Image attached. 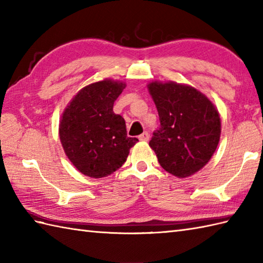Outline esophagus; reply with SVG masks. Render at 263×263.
<instances>
[{
    "label": "esophagus",
    "mask_w": 263,
    "mask_h": 263,
    "mask_svg": "<svg viewBox=\"0 0 263 263\" xmlns=\"http://www.w3.org/2000/svg\"><path fill=\"white\" fill-rule=\"evenodd\" d=\"M139 140L142 142H146L149 140V133L148 132H143L141 136H139Z\"/></svg>",
    "instance_id": "34e87169"
}]
</instances>
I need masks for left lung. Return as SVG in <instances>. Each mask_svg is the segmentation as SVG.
<instances>
[{"label": "left lung", "mask_w": 263, "mask_h": 263, "mask_svg": "<svg viewBox=\"0 0 263 263\" xmlns=\"http://www.w3.org/2000/svg\"><path fill=\"white\" fill-rule=\"evenodd\" d=\"M148 90L160 127L149 142L163 168L185 178L208 164L219 143L221 122L216 106L192 86L153 81Z\"/></svg>", "instance_id": "1"}]
</instances>
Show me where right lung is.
I'll return each mask as SVG.
<instances>
[{"label":"right lung","mask_w":263,"mask_h":263,"mask_svg":"<svg viewBox=\"0 0 263 263\" xmlns=\"http://www.w3.org/2000/svg\"><path fill=\"white\" fill-rule=\"evenodd\" d=\"M125 86L111 79L90 83L77 92L61 116V143L83 175L100 178L113 174L139 141L127 137L124 119L113 111Z\"/></svg>","instance_id":"obj_1"}]
</instances>
